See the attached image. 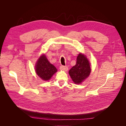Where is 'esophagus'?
<instances>
[{"label": "esophagus", "mask_w": 126, "mask_h": 126, "mask_svg": "<svg viewBox=\"0 0 126 126\" xmlns=\"http://www.w3.org/2000/svg\"><path fill=\"white\" fill-rule=\"evenodd\" d=\"M60 69L62 70H63V71H67L68 68L67 66H61L60 67Z\"/></svg>", "instance_id": "obj_1"}]
</instances>
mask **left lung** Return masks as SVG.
<instances>
[{"mask_svg":"<svg viewBox=\"0 0 126 126\" xmlns=\"http://www.w3.org/2000/svg\"><path fill=\"white\" fill-rule=\"evenodd\" d=\"M91 72L90 64L86 55L81 53L78 55L76 64L69 71L72 81L76 84H80L88 77Z\"/></svg>","mask_w":126,"mask_h":126,"instance_id":"left-lung-1","label":"left lung"}]
</instances>
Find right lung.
Wrapping results in <instances>:
<instances>
[{"instance_id": "obj_1", "label": "right lung", "mask_w": 126, "mask_h": 126, "mask_svg": "<svg viewBox=\"0 0 126 126\" xmlns=\"http://www.w3.org/2000/svg\"><path fill=\"white\" fill-rule=\"evenodd\" d=\"M35 71L41 79L47 81L57 71V69L49 63L45 55H43L38 58L36 63Z\"/></svg>"}]
</instances>
